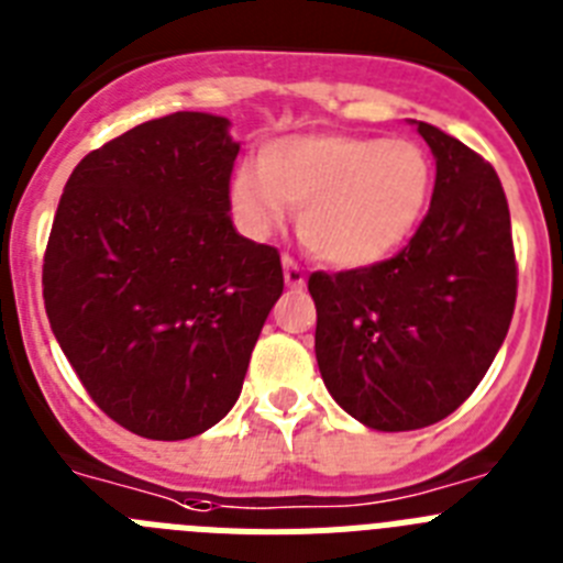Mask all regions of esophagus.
<instances>
[{
    "instance_id": "obj_1",
    "label": "esophagus",
    "mask_w": 563,
    "mask_h": 563,
    "mask_svg": "<svg viewBox=\"0 0 563 563\" xmlns=\"http://www.w3.org/2000/svg\"><path fill=\"white\" fill-rule=\"evenodd\" d=\"M283 277H286L288 288H302L306 286V275H302V266L294 257L283 255Z\"/></svg>"
}]
</instances>
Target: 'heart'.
I'll use <instances>...</instances> for the list:
<instances>
[{"label": "heart", "instance_id": "heart-1", "mask_svg": "<svg viewBox=\"0 0 563 563\" xmlns=\"http://www.w3.org/2000/svg\"><path fill=\"white\" fill-rule=\"evenodd\" d=\"M432 165L409 140L313 134L269 145L232 176L230 199L252 235L300 210L302 244L333 266H369L395 252L423 216Z\"/></svg>", "mask_w": 563, "mask_h": 563}]
</instances>
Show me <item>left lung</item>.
I'll use <instances>...</instances> for the list:
<instances>
[{"label": "left lung", "instance_id": "left-lung-1", "mask_svg": "<svg viewBox=\"0 0 563 563\" xmlns=\"http://www.w3.org/2000/svg\"><path fill=\"white\" fill-rule=\"evenodd\" d=\"M438 159L429 212L404 250L313 272L317 364L344 412L382 432L452 415L488 373L516 306L503 181L477 151L418 123Z\"/></svg>", "mask_w": 563, "mask_h": 563}]
</instances>
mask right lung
Segmentation results:
<instances>
[{"label":"right lung","instance_id":"1","mask_svg":"<svg viewBox=\"0 0 563 563\" xmlns=\"http://www.w3.org/2000/svg\"><path fill=\"white\" fill-rule=\"evenodd\" d=\"M227 118L174 111L86 154L44 252V308L89 398L148 440L196 438L244 387L280 252L232 227Z\"/></svg>","mask_w":563,"mask_h":563}]
</instances>
